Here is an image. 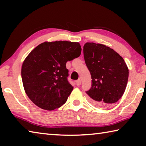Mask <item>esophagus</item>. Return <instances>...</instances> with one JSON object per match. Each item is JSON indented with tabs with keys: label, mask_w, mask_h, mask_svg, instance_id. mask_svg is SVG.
<instances>
[{
	"label": "esophagus",
	"mask_w": 146,
	"mask_h": 146,
	"mask_svg": "<svg viewBox=\"0 0 146 146\" xmlns=\"http://www.w3.org/2000/svg\"><path fill=\"white\" fill-rule=\"evenodd\" d=\"M76 84L78 86H80L81 84V80H80V79H78V80H77L76 81Z\"/></svg>",
	"instance_id": "obj_1"
}]
</instances>
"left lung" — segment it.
Segmentation results:
<instances>
[{"label":"left lung","instance_id":"8db88e82","mask_svg":"<svg viewBox=\"0 0 146 146\" xmlns=\"http://www.w3.org/2000/svg\"><path fill=\"white\" fill-rule=\"evenodd\" d=\"M83 51L92 78L91 88L86 93L95 105L111 106L126 88L129 76L126 64L119 54L102 44L86 42Z\"/></svg>","mask_w":146,"mask_h":146}]
</instances>
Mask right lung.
I'll return each instance as SVG.
<instances>
[{
	"label": "right lung",
	"instance_id": "right-lung-1",
	"mask_svg": "<svg viewBox=\"0 0 146 146\" xmlns=\"http://www.w3.org/2000/svg\"><path fill=\"white\" fill-rule=\"evenodd\" d=\"M78 42H44L24 60L21 76L29 99L43 110L51 111L65 104L73 87L68 82L66 62L80 55Z\"/></svg>",
	"mask_w": 146,
	"mask_h": 146
}]
</instances>
